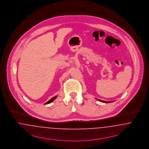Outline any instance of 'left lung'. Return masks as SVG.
I'll list each match as a JSON object with an SVG mask.
<instances>
[{
  "instance_id": "obj_1",
  "label": "left lung",
  "mask_w": 149,
  "mask_h": 149,
  "mask_svg": "<svg viewBox=\"0 0 149 149\" xmlns=\"http://www.w3.org/2000/svg\"><path fill=\"white\" fill-rule=\"evenodd\" d=\"M97 99V100L100 101V102H104V103H111V102H112L113 101H103V100H99V99Z\"/></svg>"
}]
</instances>
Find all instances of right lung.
Instances as JSON below:
<instances>
[{"mask_svg":"<svg viewBox=\"0 0 149 149\" xmlns=\"http://www.w3.org/2000/svg\"><path fill=\"white\" fill-rule=\"evenodd\" d=\"M57 96H54V97H53V98H52L51 100H49L48 102H47L46 103H45V104H50V103H51V102H52L56 98H57Z\"/></svg>","mask_w":149,"mask_h":149,"instance_id":"right-lung-1","label":"right lung"}]
</instances>
